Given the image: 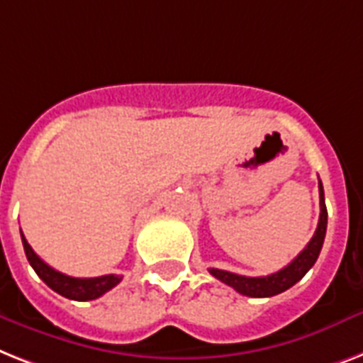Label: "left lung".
<instances>
[{"label": "left lung", "instance_id": "1", "mask_svg": "<svg viewBox=\"0 0 363 363\" xmlns=\"http://www.w3.org/2000/svg\"><path fill=\"white\" fill-rule=\"evenodd\" d=\"M319 225L315 229V235L308 242L302 252L291 261L285 268L278 270V272L270 274V276H261V278H250V276H240V274H233L228 270H220V268H208V272L218 278L222 284L233 287L237 293L244 294V296H253V298H267V296H274L287 291L289 287H293L296 281L304 278L306 272L313 267L317 257H319L323 242H325L326 235V223H328V212H326L325 205V190H323V182L319 181Z\"/></svg>", "mask_w": 363, "mask_h": 363}]
</instances>
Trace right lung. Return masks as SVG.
<instances>
[{"mask_svg": "<svg viewBox=\"0 0 363 363\" xmlns=\"http://www.w3.org/2000/svg\"><path fill=\"white\" fill-rule=\"evenodd\" d=\"M22 244L26 257H28L29 264L33 267L38 278L43 279L44 284L48 285L52 291L59 293L65 298L79 300V302L95 300L99 296H102L104 293H108L110 289H113L123 279L117 274H108V276H99V278H72V276H67L63 272H57L55 268L44 263L43 259L33 252V248L29 246L23 235Z\"/></svg>", "mask_w": 363, "mask_h": 363, "instance_id": "add662e5", "label": "right lung"}]
</instances>
